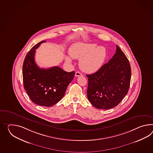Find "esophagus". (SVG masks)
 Returning a JSON list of instances; mask_svg holds the SVG:
<instances>
[{
    "mask_svg": "<svg viewBox=\"0 0 153 153\" xmlns=\"http://www.w3.org/2000/svg\"><path fill=\"white\" fill-rule=\"evenodd\" d=\"M82 73H81L80 72H76V74H75V76H76V77H79V76H82Z\"/></svg>",
    "mask_w": 153,
    "mask_h": 153,
    "instance_id": "34e87169",
    "label": "esophagus"
}]
</instances>
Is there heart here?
<instances>
[{"instance_id": "heart-1", "label": "heart", "mask_w": 153, "mask_h": 153, "mask_svg": "<svg viewBox=\"0 0 153 153\" xmlns=\"http://www.w3.org/2000/svg\"><path fill=\"white\" fill-rule=\"evenodd\" d=\"M68 52L72 58L80 59V68L89 74L98 71L102 66L107 56L105 48L97 47L96 44L92 43H75L71 45ZM65 60L67 62H71L68 57H66Z\"/></svg>"}]
</instances>
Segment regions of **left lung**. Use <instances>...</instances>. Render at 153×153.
I'll list each match as a JSON object with an SVG mask.
<instances>
[{
    "instance_id": "1",
    "label": "left lung",
    "mask_w": 153,
    "mask_h": 153,
    "mask_svg": "<svg viewBox=\"0 0 153 153\" xmlns=\"http://www.w3.org/2000/svg\"><path fill=\"white\" fill-rule=\"evenodd\" d=\"M116 53L88 78L87 97L94 107L108 109L118 105L130 86L131 68L127 56L116 46Z\"/></svg>"
}]
</instances>
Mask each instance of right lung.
<instances>
[{
    "instance_id": "1",
    "label": "right lung",
    "mask_w": 153,
    "mask_h": 153,
    "mask_svg": "<svg viewBox=\"0 0 153 153\" xmlns=\"http://www.w3.org/2000/svg\"><path fill=\"white\" fill-rule=\"evenodd\" d=\"M45 42L37 43L27 53L22 66V78L31 100L40 105L51 107L64 96L75 72H67L58 66L47 69L38 67L35 61V50Z\"/></svg>"
}]
</instances>
